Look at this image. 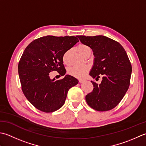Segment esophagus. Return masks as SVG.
I'll return each mask as SVG.
<instances>
[{"mask_svg": "<svg viewBox=\"0 0 146 146\" xmlns=\"http://www.w3.org/2000/svg\"><path fill=\"white\" fill-rule=\"evenodd\" d=\"M84 81V80H83V79H79V82L80 83H82V82H83Z\"/></svg>", "mask_w": 146, "mask_h": 146, "instance_id": "esophagus-1", "label": "esophagus"}]
</instances>
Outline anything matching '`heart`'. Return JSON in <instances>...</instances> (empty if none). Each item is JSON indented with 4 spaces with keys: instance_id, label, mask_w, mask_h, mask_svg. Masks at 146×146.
<instances>
[{
    "instance_id": "1",
    "label": "heart",
    "mask_w": 146,
    "mask_h": 146,
    "mask_svg": "<svg viewBox=\"0 0 146 146\" xmlns=\"http://www.w3.org/2000/svg\"><path fill=\"white\" fill-rule=\"evenodd\" d=\"M77 50L78 52L84 56L88 53H91V48L87 44H79L77 46ZM69 50L66 51L63 55V62L65 64H68L69 63ZM89 68L87 66L82 67H72L68 69L67 72L70 76H72L76 78H82L85 74L88 72Z\"/></svg>"
}]
</instances>
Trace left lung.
Masks as SVG:
<instances>
[{"instance_id":"left-lung-1","label":"left lung","mask_w":146,"mask_h":146,"mask_svg":"<svg viewBox=\"0 0 146 146\" xmlns=\"http://www.w3.org/2000/svg\"><path fill=\"white\" fill-rule=\"evenodd\" d=\"M82 44L93 50L94 64L90 75L93 79L102 76L98 85L91 81L93 90L86 96L88 105L99 111L114 108L129 88L132 65L123 47L105 36H77Z\"/></svg>"}]
</instances>
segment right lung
Listing matches in <instances>:
<instances>
[{"label": "right lung", "mask_w": 146, "mask_h": 146, "mask_svg": "<svg viewBox=\"0 0 146 146\" xmlns=\"http://www.w3.org/2000/svg\"><path fill=\"white\" fill-rule=\"evenodd\" d=\"M79 41L76 36H46L38 38L25 48L18 64L22 91L28 100L39 110L50 113L64 105L68 91L78 83L66 75L55 81L50 72L56 70L64 76V53Z\"/></svg>", "instance_id": "right-lung-1"}]
</instances>
